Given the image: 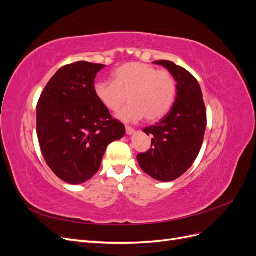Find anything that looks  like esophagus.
I'll return each mask as SVG.
<instances>
[{
  "label": "esophagus",
  "mask_w": 256,
  "mask_h": 256,
  "mask_svg": "<svg viewBox=\"0 0 256 256\" xmlns=\"http://www.w3.org/2000/svg\"><path fill=\"white\" fill-rule=\"evenodd\" d=\"M134 132V129L132 128V127H129V126H126V134H128V136H130V134H132Z\"/></svg>",
  "instance_id": "esophagus-1"
}]
</instances>
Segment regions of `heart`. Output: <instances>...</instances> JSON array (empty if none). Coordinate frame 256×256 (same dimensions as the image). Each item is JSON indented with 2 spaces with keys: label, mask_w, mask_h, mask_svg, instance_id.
I'll return each instance as SVG.
<instances>
[{
  "label": "heart",
  "mask_w": 256,
  "mask_h": 256,
  "mask_svg": "<svg viewBox=\"0 0 256 256\" xmlns=\"http://www.w3.org/2000/svg\"><path fill=\"white\" fill-rule=\"evenodd\" d=\"M176 81L168 70H158L143 63H129L116 69L113 81H99L95 94L108 110L118 111L122 122H134L143 120H156L171 109L176 97Z\"/></svg>",
  "instance_id": "1"
}]
</instances>
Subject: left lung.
<instances>
[{
	"instance_id": "1",
	"label": "left lung",
	"mask_w": 256,
	"mask_h": 256,
	"mask_svg": "<svg viewBox=\"0 0 256 256\" xmlns=\"http://www.w3.org/2000/svg\"><path fill=\"white\" fill-rule=\"evenodd\" d=\"M177 82V96L171 110L159 122L143 129L152 136V148L136 156L138 164L150 177L172 182L196 161L206 129V109L198 80L184 68L170 60H156Z\"/></svg>"
}]
</instances>
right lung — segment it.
Returning a JSON list of instances; mask_svg holds the SVG:
<instances>
[{"label": "right lung", "mask_w": 256, "mask_h": 256, "mask_svg": "<svg viewBox=\"0 0 256 256\" xmlns=\"http://www.w3.org/2000/svg\"><path fill=\"white\" fill-rule=\"evenodd\" d=\"M106 66L76 62L58 69L37 104V136L42 156L62 180L79 184L102 164L108 145L125 136L95 94L96 74Z\"/></svg>", "instance_id": "right-lung-1"}]
</instances>
